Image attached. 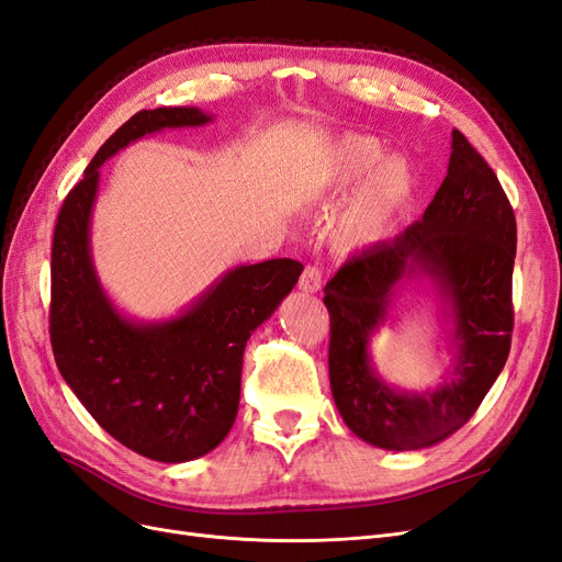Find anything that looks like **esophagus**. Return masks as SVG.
Returning a JSON list of instances; mask_svg holds the SVG:
<instances>
[{"label": "esophagus", "mask_w": 562, "mask_h": 562, "mask_svg": "<svg viewBox=\"0 0 562 562\" xmlns=\"http://www.w3.org/2000/svg\"><path fill=\"white\" fill-rule=\"evenodd\" d=\"M300 291L304 293H318L321 291V269L316 265H307L300 277Z\"/></svg>", "instance_id": "obj_1"}]
</instances>
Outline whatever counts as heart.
<instances>
[{"label": "heart", "instance_id": "obj_1", "mask_svg": "<svg viewBox=\"0 0 562 562\" xmlns=\"http://www.w3.org/2000/svg\"><path fill=\"white\" fill-rule=\"evenodd\" d=\"M384 147L372 135L349 133L330 151L326 187L330 192L356 190L339 206L330 225V241L345 252L382 244L401 217L411 211L417 194V173L405 157H382Z\"/></svg>", "mask_w": 562, "mask_h": 562}]
</instances>
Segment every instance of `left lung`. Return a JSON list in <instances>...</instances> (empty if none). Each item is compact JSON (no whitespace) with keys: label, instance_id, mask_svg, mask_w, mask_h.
<instances>
[{"label":"left lung","instance_id":"1","mask_svg":"<svg viewBox=\"0 0 562 562\" xmlns=\"http://www.w3.org/2000/svg\"><path fill=\"white\" fill-rule=\"evenodd\" d=\"M516 215L495 171L457 128L448 176L422 220L353 255L323 288L330 314V389L347 427L384 450H419L462 429L499 378L514 333ZM422 273L453 312L458 363L422 395L389 387L369 363V335L401 280Z\"/></svg>","mask_w":562,"mask_h":562}]
</instances>
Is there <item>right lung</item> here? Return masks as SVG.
Returning a JSON list of instances; mask_svg holds the SVG:
<instances>
[{
    "label": "right lung",
    "instance_id": "add662e5",
    "mask_svg": "<svg viewBox=\"0 0 562 562\" xmlns=\"http://www.w3.org/2000/svg\"><path fill=\"white\" fill-rule=\"evenodd\" d=\"M209 122L199 108L133 114L65 196L50 248L48 333L63 380L119 443L166 464L223 443L239 411L248 337L302 274L291 258L236 267L190 310L159 323H135L112 307L89 244L98 168L147 133Z\"/></svg>",
    "mask_w": 562,
    "mask_h": 562
}]
</instances>
